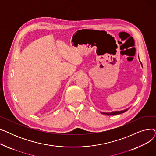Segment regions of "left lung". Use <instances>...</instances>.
<instances>
[{
	"instance_id": "1",
	"label": "left lung",
	"mask_w": 156,
	"mask_h": 156,
	"mask_svg": "<svg viewBox=\"0 0 156 156\" xmlns=\"http://www.w3.org/2000/svg\"><path fill=\"white\" fill-rule=\"evenodd\" d=\"M140 64H141V65H142V62H141L140 61ZM128 109H129V108H127V109H126L122 110V111H112V112H101V113L103 114H105V115H109V116H111V115H116V114H121V113H123V112H126V111L128 110Z\"/></svg>"
}]
</instances>
